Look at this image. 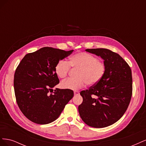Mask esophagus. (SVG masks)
<instances>
[{"label":"esophagus","mask_w":146,"mask_h":146,"mask_svg":"<svg viewBox=\"0 0 146 146\" xmlns=\"http://www.w3.org/2000/svg\"><path fill=\"white\" fill-rule=\"evenodd\" d=\"M74 95H75V96H77V95H78L79 94H80V92H79L78 91H76L74 92Z\"/></svg>","instance_id":"1"}]
</instances>
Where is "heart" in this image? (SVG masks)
I'll return each instance as SVG.
<instances>
[{"label":"heart","instance_id":"obj_1","mask_svg":"<svg viewBox=\"0 0 146 146\" xmlns=\"http://www.w3.org/2000/svg\"><path fill=\"white\" fill-rule=\"evenodd\" d=\"M70 66L78 69L76 78H70L61 83L63 89L77 90L85 86H94L98 84L104 76L106 65L102 60L86 52H78L70 56L69 63L60 60L55 66V73L60 78L67 77Z\"/></svg>","mask_w":146,"mask_h":146}]
</instances>
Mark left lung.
<instances>
[{
	"label": "left lung",
	"instance_id": "left-lung-1",
	"mask_svg": "<svg viewBox=\"0 0 146 146\" xmlns=\"http://www.w3.org/2000/svg\"><path fill=\"white\" fill-rule=\"evenodd\" d=\"M100 56L106 65L102 80L82 91L80 116L86 124L103 128L113 124L123 115L132 96V76L129 65L116 53L107 48L85 50Z\"/></svg>",
	"mask_w": 146,
	"mask_h": 146
}]
</instances>
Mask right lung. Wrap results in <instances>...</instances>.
<instances>
[{"label": "right lung", "mask_w": 146, "mask_h": 146, "mask_svg": "<svg viewBox=\"0 0 146 146\" xmlns=\"http://www.w3.org/2000/svg\"><path fill=\"white\" fill-rule=\"evenodd\" d=\"M45 47L25 55L14 76V89L17 105L24 115L38 124L55 121L74 96L72 90H53L60 81L55 66L72 53Z\"/></svg>", "instance_id": "1"}]
</instances>
